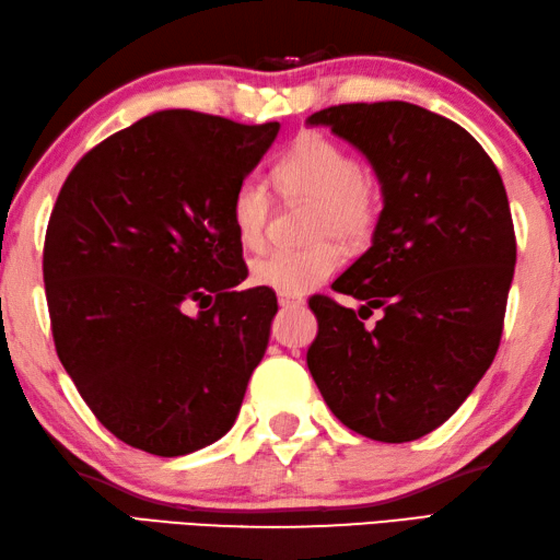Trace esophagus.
Returning a JSON list of instances; mask_svg holds the SVG:
<instances>
[{
    "mask_svg": "<svg viewBox=\"0 0 560 560\" xmlns=\"http://www.w3.org/2000/svg\"><path fill=\"white\" fill-rule=\"evenodd\" d=\"M278 302L282 310H300L304 307V300L302 298H292V294H278Z\"/></svg>",
    "mask_w": 560,
    "mask_h": 560,
    "instance_id": "obj_1",
    "label": "esophagus"
}]
</instances>
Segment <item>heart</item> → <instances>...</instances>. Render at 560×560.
I'll return each mask as SVG.
<instances>
[{
	"mask_svg": "<svg viewBox=\"0 0 560 560\" xmlns=\"http://www.w3.org/2000/svg\"><path fill=\"white\" fill-rule=\"evenodd\" d=\"M272 183L284 199L312 202L310 236L319 238L302 250H272L250 266V280L280 294H300L319 288L339 268L341 253L336 236L361 244L380 217V185L358 167L355 158L329 136L307 131L294 141L272 167ZM272 197L258 177H246L234 189L229 217L241 246L256 250L266 238Z\"/></svg>",
	"mask_w": 560,
	"mask_h": 560,
	"instance_id": "1",
	"label": "heart"
}]
</instances>
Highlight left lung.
Instances as JSON below:
<instances>
[{
	"mask_svg": "<svg viewBox=\"0 0 560 560\" xmlns=\"http://www.w3.org/2000/svg\"><path fill=\"white\" fill-rule=\"evenodd\" d=\"M307 124L355 145L383 189L373 246L331 284L383 316L365 326L312 298L310 373L341 424L405 444L444 424L498 353L516 262L508 192L463 126L417 104H339Z\"/></svg>",
	"mask_w": 560,
	"mask_h": 560,
	"instance_id": "left-lung-1",
	"label": "left lung"
}]
</instances>
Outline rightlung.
Masks as SVG:
<instances>
[{
	"instance_id": "1",
	"label": "right lung",
	"mask_w": 560,
	"mask_h": 560,
	"mask_svg": "<svg viewBox=\"0 0 560 560\" xmlns=\"http://www.w3.org/2000/svg\"><path fill=\"white\" fill-rule=\"evenodd\" d=\"M278 131L155 112L84 153L60 189L44 246L52 341L124 444L175 458L234 427L278 300L236 290L248 270L229 207Z\"/></svg>"
}]
</instances>
